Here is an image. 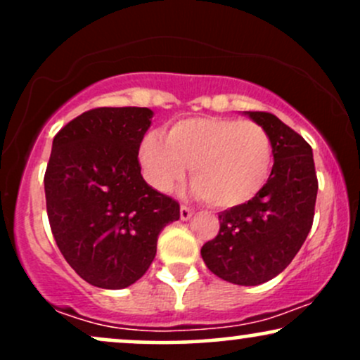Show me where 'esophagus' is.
Wrapping results in <instances>:
<instances>
[{
    "label": "esophagus",
    "instance_id": "obj_1",
    "mask_svg": "<svg viewBox=\"0 0 360 360\" xmlns=\"http://www.w3.org/2000/svg\"><path fill=\"white\" fill-rule=\"evenodd\" d=\"M194 210L189 208V206L186 205H181V220H189V218L193 217Z\"/></svg>",
    "mask_w": 360,
    "mask_h": 360
}]
</instances>
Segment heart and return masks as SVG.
Returning <instances> with one entry per match:
<instances>
[{"label": "heart", "instance_id": "obj_1", "mask_svg": "<svg viewBox=\"0 0 360 360\" xmlns=\"http://www.w3.org/2000/svg\"><path fill=\"white\" fill-rule=\"evenodd\" d=\"M140 162L148 183L171 191L191 166L194 191L217 208L254 200L271 176L272 140L250 120L196 117L169 128L167 140L148 134L140 143Z\"/></svg>", "mask_w": 360, "mask_h": 360}]
</instances>
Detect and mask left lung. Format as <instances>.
<instances>
[{
    "label": "left lung",
    "instance_id": "obj_1",
    "mask_svg": "<svg viewBox=\"0 0 360 360\" xmlns=\"http://www.w3.org/2000/svg\"><path fill=\"white\" fill-rule=\"evenodd\" d=\"M249 117L272 140L271 176L254 200L218 214V235L201 247L206 267L240 286L266 283L291 264L311 230L318 193L307 140L267 111Z\"/></svg>",
    "mask_w": 360,
    "mask_h": 360
}]
</instances>
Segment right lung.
<instances>
[{
	"mask_svg": "<svg viewBox=\"0 0 360 360\" xmlns=\"http://www.w3.org/2000/svg\"><path fill=\"white\" fill-rule=\"evenodd\" d=\"M152 111L93 108L57 131L44 176L51 230L60 254L86 283L122 289L146 274L174 198L140 174L139 150Z\"/></svg>",
	"mask_w": 360,
	"mask_h": 360,
	"instance_id": "obj_1",
	"label": "right lung"
}]
</instances>
